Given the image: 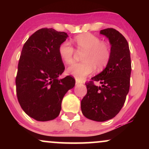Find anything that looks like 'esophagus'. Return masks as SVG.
<instances>
[{
	"label": "esophagus",
	"mask_w": 149,
	"mask_h": 149,
	"mask_svg": "<svg viewBox=\"0 0 149 149\" xmlns=\"http://www.w3.org/2000/svg\"><path fill=\"white\" fill-rule=\"evenodd\" d=\"M81 83H82L80 82V81H79L78 79H76V85H81Z\"/></svg>",
	"instance_id": "esophagus-1"
}]
</instances>
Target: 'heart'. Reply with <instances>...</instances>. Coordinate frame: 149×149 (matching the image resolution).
<instances>
[{"instance_id":"heart-1","label":"heart","mask_w":149,"mask_h":149,"mask_svg":"<svg viewBox=\"0 0 149 149\" xmlns=\"http://www.w3.org/2000/svg\"><path fill=\"white\" fill-rule=\"evenodd\" d=\"M74 42L77 49L85 52L82 57L83 61L72 64L68 67L67 72L79 81H83L92 74L95 68L102 70L109 64L111 57V47L99 37L92 34H82L75 36ZM58 52L66 64H70L74 60V49L68 40H64L60 45Z\"/></svg>"}]
</instances>
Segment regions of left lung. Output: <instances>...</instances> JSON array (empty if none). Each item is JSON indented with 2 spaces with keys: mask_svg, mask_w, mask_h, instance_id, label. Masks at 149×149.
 Masks as SVG:
<instances>
[{
  "mask_svg": "<svg viewBox=\"0 0 149 149\" xmlns=\"http://www.w3.org/2000/svg\"><path fill=\"white\" fill-rule=\"evenodd\" d=\"M109 38L111 57L104 70L85 83L87 94L81 102V111L87 119L102 122L115 117L125 103L129 92L132 65L129 45L114 28L100 32ZM93 82H99L96 86Z\"/></svg>",
  "mask_w": 149,
  "mask_h": 149,
  "instance_id": "8db88e82",
  "label": "left lung"
}]
</instances>
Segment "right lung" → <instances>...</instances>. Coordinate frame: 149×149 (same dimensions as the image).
I'll list each match as a JSON object with an SVG mask.
<instances>
[{
    "mask_svg": "<svg viewBox=\"0 0 149 149\" xmlns=\"http://www.w3.org/2000/svg\"><path fill=\"white\" fill-rule=\"evenodd\" d=\"M68 34L53 28H41L24 45L15 79L18 102L23 111L38 121L53 120L61 111L62 101L75 79L58 77L65 67L58 52Z\"/></svg>",
    "mask_w": 149,
    "mask_h": 149,
    "instance_id": "right-lung-1",
    "label": "right lung"
}]
</instances>
